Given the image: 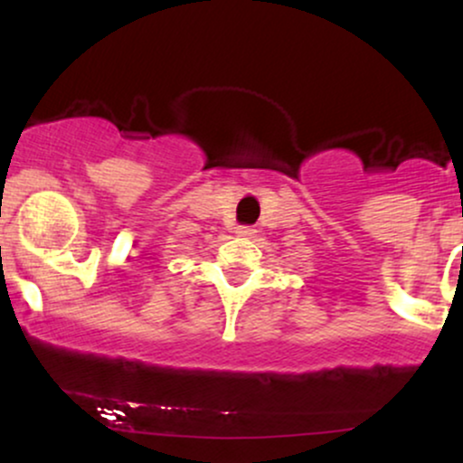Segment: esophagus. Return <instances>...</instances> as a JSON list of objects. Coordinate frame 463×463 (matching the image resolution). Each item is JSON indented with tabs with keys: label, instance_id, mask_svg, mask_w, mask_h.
Returning a JSON list of instances; mask_svg holds the SVG:
<instances>
[{
	"label": "esophagus",
	"instance_id": "34e87169",
	"mask_svg": "<svg viewBox=\"0 0 463 463\" xmlns=\"http://www.w3.org/2000/svg\"><path fill=\"white\" fill-rule=\"evenodd\" d=\"M235 232H237V237H252L257 231H254L252 226H239Z\"/></svg>",
	"mask_w": 463,
	"mask_h": 463
}]
</instances>
